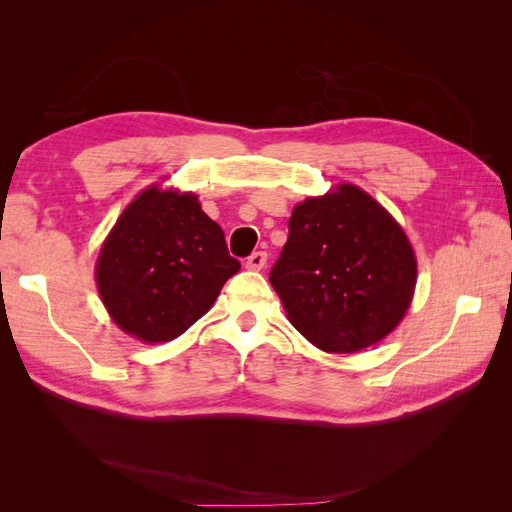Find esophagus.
I'll return each mask as SVG.
<instances>
[{"label": "esophagus", "instance_id": "obj_1", "mask_svg": "<svg viewBox=\"0 0 512 512\" xmlns=\"http://www.w3.org/2000/svg\"><path fill=\"white\" fill-rule=\"evenodd\" d=\"M265 265H267V252H254L250 258L245 260V267L252 271H260Z\"/></svg>", "mask_w": 512, "mask_h": 512}]
</instances>
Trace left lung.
I'll use <instances>...</instances> for the list:
<instances>
[{"instance_id": "1", "label": "left lung", "mask_w": 512, "mask_h": 512, "mask_svg": "<svg viewBox=\"0 0 512 512\" xmlns=\"http://www.w3.org/2000/svg\"><path fill=\"white\" fill-rule=\"evenodd\" d=\"M269 282L307 342L324 352H356L406 316L416 258L393 215L342 183L294 207Z\"/></svg>"}]
</instances>
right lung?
<instances>
[{
    "label": "right lung",
    "mask_w": 512,
    "mask_h": 512,
    "mask_svg": "<svg viewBox=\"0 0 512 512\" xmlns=\"http://www.w3.org/2000/svg\"><path fill=\"white\" fill-rule=\"evenodd\" d=\"M241 262L192 192L151 185L106 237L96 282L121 331L147 344L170 342L203 318Z\"/></svg>",
    "instance_id": "add662e5"
}]
</instances>
